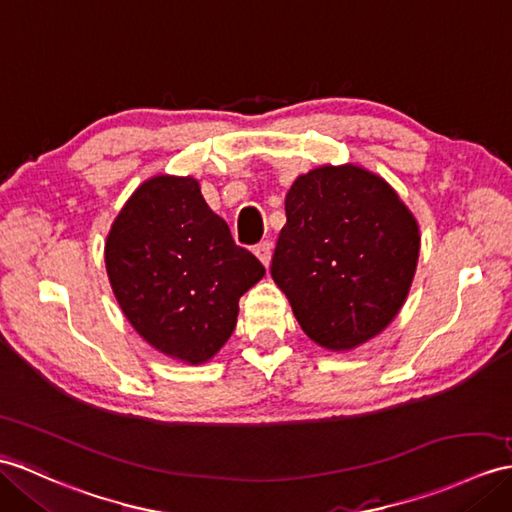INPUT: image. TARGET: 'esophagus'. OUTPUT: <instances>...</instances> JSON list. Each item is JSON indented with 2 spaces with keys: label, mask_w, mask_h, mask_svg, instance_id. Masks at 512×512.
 Listing matches in <instances>:
<instances>
[{
  "label": "esophagus",
  "mask_w": 512,
  "mask_h": 512,
  "mask_svg": "<svg viewBox=\"0 0 512 512\" xmlns=\"http://www.w3.org/2000/svg\"><path fill=\"white\" fill-rule=\"evenodd\" d=\"M255 255L259 257L261 264L268 266V264H270V259H272V244H270V242H261V244H257V246H255Z\"/></svg>",
  "instance_id": "1"
}]
</instances>
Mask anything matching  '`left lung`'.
I'll use <instances>...</instances> for the list:
<instances>
[{
	"label": "left lung",
	"instance_id": "obj_1",
	"mask_svg": "<svg viewBox=\"0 0 512 512\" xmlns=\"http://www.w3.org/2000/svg\"><path fill=\"white\" fill-rule=\"evenodd\" d=\"M270 275L320 347L349 351L384 331L408 299L421 235L382 176L320 165L285 194Z\"/></svg>",
	"mask_w": 512,
	"mask_h": 512
}]
</instances>
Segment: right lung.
I'll return each instance as SVG.
<instances>
[{
	"label": "right lung",
	"instance_id": "obj_1",
	"mask_svg": "<svg viewBox=\"0 0 512 512\" xmlns=\"http://www.w3.org/2000/svg\"><path fill=\"white\" fill-rule=\"evenodd\" d=\"M104 261L128 323L150 347L187 364L224 347L240 296L266 275L209 209L196 178L170 174L148 178L126 200Z\"/></svg>",
	"mask_w": 512,
	"mask_h": 512
}]
</instances>
